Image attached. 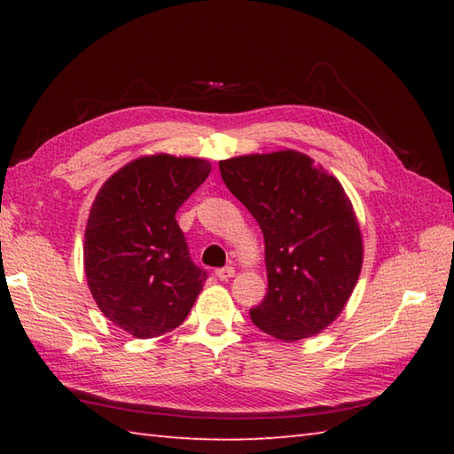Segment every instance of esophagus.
<instances>
[{"label": "esophagus", "instance_id": "1", "mask_svg": "<svg viewBox=\"0 0 454 454\" xmlns=\"http://www.w3.org/2000/svg\"><path fill=\"white\" fill-rule=\"evenodd\" d=\"M234 275H236L234 267H222V269H218V271H216V277L220 278V281H228V278H232Z\"/></svg>", "mask_w": 454, "mask_h": 454}]
</instances>
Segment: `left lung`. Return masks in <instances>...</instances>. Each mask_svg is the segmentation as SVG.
I'll use <instances>...</instances> for the list:
<instances>
[{"label": "left lung", "instance_id": "left-lung-1", "mask_svg": "<svg viewBox=\"0 0 454 454\" xmlns=\"http://www.w3.org/2000/svg\"><path fill=\"white\" fill-rule=\"evenodd\" d=\"M230 192L265 239L267 294L252 322L283 341L324 332L341 314L363 267L349 197L306 153L281 150L218 161Z\"/></svg>", "mask_w": 454, "mask_h": 454}]
</instances>
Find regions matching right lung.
Here are the masks:
<instances>
[{"label":"right lung","mask_w":454,"mask_h":454,"mask_svg":"<svg viewBox=\"0 0 454 454\" xmlns=\"http://www.w3.org/2000/svg\"><path fill=\"white\" fill-rule=\"evenodd\" d=\"M208 173L200 158L142 156L113 173L93 200L83 242L90 291L105 317L138 340L181 325L207 281L176 212Z\"/></svg>","instance_id":"right-lung-1"}]
</instances>
